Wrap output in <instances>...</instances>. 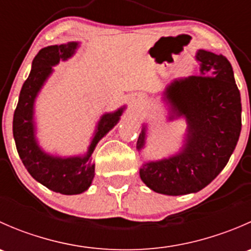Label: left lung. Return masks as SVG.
Returning <instances> with one entry per match:
<instances>
[{
    "label": "left lung",
    "instance_id": "1",
    "mask_svg": "<svg viewBox=\"0 0 251 251\" xmlns=\"http://www.w3.org/2000/svg\"><path fill=\"white\" fill-rule=\"evenodd\" d=\"M198 76L175 78L163 92L169 120L183 118L187 128L177 153L160 160L146 161L141 179L151 191L166 196L197 193L224 170L242 130L240 93L231 63L222 54L199 50ZM147 125L137 141L146 144Z\"/></svg>",
    "mask_w": 251,
    "mask_h": 251
}]
</instances>
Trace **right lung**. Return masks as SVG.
Here are the masks:
<instances>
[{
    "instance_id": "obj_1",
    "label": "right lung",
    "mask_w": 251,
    "mask_h": 251,
    "mask_svg": "<svg viewBox=\"0 0 251 251\" xmlns=\"http://www.w3.org/2000/svg\"><path fill=\"white\" fill-rule=\"evenodd\" d=\"M78 46V42L73 41L40 50L20 91L13 116V137L18 154L26 170L48 189L65 196L80 194L90 188L95 177V164H92L91 155L98 142L119 123L126 108L124 105L113 113L100 116L87 151L82 155H52L40 147L34 118L35 100L47 78L52 75L53 67L60 60L72 58Z\"/></svg>"
}]
</instances>
